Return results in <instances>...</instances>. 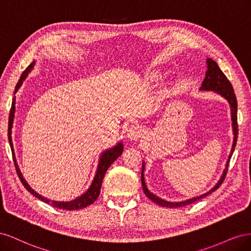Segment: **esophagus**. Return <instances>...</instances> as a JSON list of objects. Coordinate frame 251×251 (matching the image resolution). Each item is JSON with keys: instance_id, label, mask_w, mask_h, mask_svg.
Returning <instances> with one entry per match:
<instances>
[{"instance_id": "obj_1", "label": "esophagus", "mask_w": 251, "mask_h": 251, "mask_svg": "<svg viewBox=\"0 0 251 251\" xmlns=\"http://www.w3.org/2000/svg\"><path fill=\"white\" fill-rule=\"evenodd\" d=\"M143 133H144V130L142 126L138 125H133L128 127V130L126 131V137L131 140H137L138 138L141 137Z\"/></svg>"}]
</instances>
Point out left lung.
Wrapping results in <instances>:
<instances>
[{
	"instance_id": "8db88e82",
	"label": "left lung",
	"mask_w": 251,
	"mask_h": 251,
	"mask_svg": "<svg viewBox=\"0 0 251 251\" xmlns=\"http://www.w3.org/2000/svg\"><path fill=\"white\" fill-rule=\"evenodd\" d=\"M206 64H207V71L205 73V77L203 79L202 85L200 87V90L203 91H214V92L218 93L221 95L222 97H224L225 100L228 101L229 105H230V110H231V120H232V131H233V143H232V147H231V151H230V154L228 157V160L226 162V166H225V170L222 174L221 178L218 181V183L212 187L209 192L205 193L199 197H195V198L192 199H188L185 201H181V202H170V201H166L163 200L161 198H159V197L155 196L153 193H151L147 185H146V181H144V161L142 162V171H141V184H142V188H143V192L146 194V196L150 200L153 201L154 203L160 205L162 207H170V208H177V207H183L186 206L188 204H192L196 201H199L202 198H205V197L208 196L209 194H211L212 192H215L216 189H218L223 183V181L226 177V174L227 171H228V165H229V161H230V158L232 156V153L234 151V147L235 144H237V139H238V102H237V97H235V94L233 92V88L231 86L230 81L227 79V77L225 76V74L221 71L220 69L218 64L215 62V60H212L211 58H207L206 60Z\"/></svg>"
}]
</instances>
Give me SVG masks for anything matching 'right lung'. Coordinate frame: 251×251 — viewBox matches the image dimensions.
Returning a JSON list of instances; mask_svg holds the SVG:
<instances>
[{
	"instance_id": "1",
	"label": "right lung",
	"mask_w": 251,
	"mask_h": 251,
	"mask_svg": "<svg viewBox=\"0 0 251 251\" xmlns=\"http://www.w3.org/2000/svg\"><path fill=\"white\" fill-rule=\"evenodd\" d=\"M35 62L30 64L27 68L26 70L23 72V74L21 75L20 80L18 81L17 86H16V90H14V94L18 92L19 88L22 86L23 81L25 80V78L27 77L28 73L33 69ZM14 113H16V96L12 100V104H11V109H10V114H9V120H8V140H9V144H10V148L12 151V155H13V161L14 164H16V170L18 173V176L21 180V182L26 187V189L28 192H30V194H32L34 197H36L37 199H40L41 201L50 204L52 205L53 207H56L59 209H65V210H78V209H82L89 205H91L92 203H94L98 196H100V187H101V183H102V180L104 177V174L105 172L108 171V169L110 168V165L116 160V159L121 156L124 151V146L121 142H118L115 147L109 149V150H105L103 153L101 154L100 158V161H98V166H97V171L96 174L94 176V179L92 181V183H91L90 187L88 188V191L86 193H83L82 195H80L79 197H77L76 199H74L72 201H68V202H62V201H51L47 198H45V197L41 196L40 194H37L35 191L30 187V185L27 183V181L25 180V178L23 177V175L19 169V165L17 162V158L16 155H14V150H13V144H12V139H11V131H12V126H13V119H14Z\"/></svg>"
}]
</instances>
